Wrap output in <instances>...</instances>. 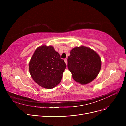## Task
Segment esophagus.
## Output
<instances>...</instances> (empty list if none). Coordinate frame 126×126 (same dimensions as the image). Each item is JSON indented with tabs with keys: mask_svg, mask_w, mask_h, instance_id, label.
<instances>
[{
	"mask_svg": "<svg viewBox=\"0 0 126 126\" xmlns=\"http://www.w3.org/2000/svg\"><path fill=\"white\" fill-rule=\"evenodd\" d=\"M64 61H65V63L66 64V65L67 64V59L66 58V59H64Z\"/></svg>",
	"mask_w": 126,
	"mask_h": 126,
	"instance_id": "obj_1",
	"label": "esophagus"
}]
</instances>
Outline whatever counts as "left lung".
<instances>
[{
	"instance_id": "obj_1",
	"label": "left lung",
	"mask_w": 126,
	"mask_h": 126,
	"mask_svg": "<svg viewBox=\"0 0 126 126\" xmlns=\"http://www.w3.org/2000/svg\"><path fill=\"white\" fill-rule=\"evenodd\" d=\"M67 61L72 78L83 85L94 80L101 68L100 57L94 50L84 46L72 49Z\"/></svg>"
}]
</instances>
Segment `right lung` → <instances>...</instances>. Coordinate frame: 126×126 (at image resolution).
<instances>
[{"label": "right lung", "instance_id": "obj_1", "mask_svg": "<svg viewBox=\"0 0 126 126\" xmlns=\"http://www.w3.org/2000/svg\"><path fill=\"white\" fill-rule=\"evenodd\" d=\"M29 67L31 76L37 84L51 89L61 82L66 65L53 46L43 45L36 49Z\"/></svg>", "mask_w": 126, "mask_h": 126}]
</instances>
